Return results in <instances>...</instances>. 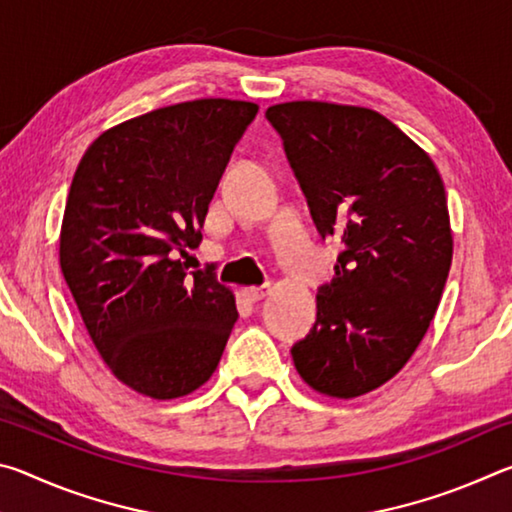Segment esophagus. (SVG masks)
I'll use <instances>...</instances> for the list:
<instances>
[{
    "mask_svg": "<svg viewBox=\"0 0 512 512\" xmlns=\"http://www.w3.org/2000/svg\"><path fill=\"white\" fill-rule=\"evenodd\" d=\"M268 291H271V287H248L246 289V296L250 300H262L268 296Z\"/></svg>",
    "mask_w": 512,
    "mask_h": 512,
    "instance_id": "1",
    "label": "esophagus"
}]
</instances>
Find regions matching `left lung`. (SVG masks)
Returning a JSON list of instances; mask_svg holds the SVG:
<instances>
[{
	"label": "left lung",
	"mask_w": 512,
	"mask_h": 512,
	"mask_svg": "<svg viewBox=\"0 0 512 512\" xmlns=\"http://www.w3.org/2000/svg\"><path fill=\"white\" fill-rule=\"evenodd\" d=\"M320 237L341 239L316 323L291 348L314 391L350 400L411 359L452 266L447 196L436 164L384 115L289 101L266 110Z\"/></svg>",
	"instance_id": "left-lung-1"
}]
</instances>
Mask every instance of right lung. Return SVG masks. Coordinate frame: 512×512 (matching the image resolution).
<instances>
[{"label": "right lung", "mask_w": 512, "mask_h": 512, "mask_svg": "<svg viewBox=\"0 0 512 512\" xmlns=\"http://www.w3.org/2000/svg\"><path fill=\"white\" fill-rule=\"evenodd\" d=\"M250 101L196 99L108 128L76 167L60 271L94 348L121 384L153 400L201 388L237 323L210 271L187 273Z\"/></svg>", "instance_id": "1"}]
</instances>
